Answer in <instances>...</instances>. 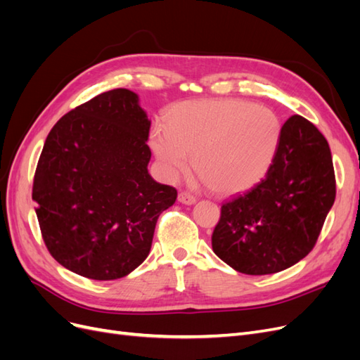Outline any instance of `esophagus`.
Returning <instances> with one entry per match:
<instances>
[{
    "instance_id": "34e87169",
    "label": "esophagus",
    "mask_w": 360,
    "mask_h": 360,
    "mask_svg": "<svg viewBox=\"0 0 360 360\" xmlns=\"http://www.w3.org/2000/svg\"><path fill=\"white\" fill-rule=\"evenodd\" d=\"M179 201H180L181 204L192 205V204H195V201H197V198H195L193 195H191L189 192H180V193H179Z\"/></svg>"
}]
</instances>
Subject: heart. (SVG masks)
<instances>
[{
	"label": "heart",
	"instance_id": "1",
	"mask_svg": "<svg viewBox=\"0 0 360 360\" xmlns=\"http://www.w3.org/2000/svg\"><path fill=\"white\" fill-rule=\"evenodd\" d=\"M282 126L267 106L238 99L188 101L172 105L165 127L151 130L150 144L168 179L193 168L212 191L236 193L266 176Z\"/></svg>",
	"mask_w": 360,
	"mask_h": 360
}]
</instances>
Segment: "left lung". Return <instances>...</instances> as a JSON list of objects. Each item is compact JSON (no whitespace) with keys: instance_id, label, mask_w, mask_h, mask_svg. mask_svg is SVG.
Here are the masks:
<instances>
[{"instance_id":"1","label":"left lung","mask_w":360,"mask_h":360,"mask_svg":"<svg viewBox=\"0 0 360 360\" xmlns=\"http://www.w3.org/2000/svg\"><path fill=\"white\" fill-rule=\"evenodd\" d=\"M335 195L328 141L307 118L292 115L266 177L222 204L213 252L245 275L285 270L315 246Z\"/></svg>"}]
</instances>
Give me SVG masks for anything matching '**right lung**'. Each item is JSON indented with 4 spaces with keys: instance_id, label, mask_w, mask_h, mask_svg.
Wrapping results in <instances>:
<instances>
[{
    "instance_id": "1",
    "label": "right lung",
    "mask_w": 360,
    "mask_h": 360,
    "mask_svg": "<svg viewBox=\"0 0 360 360\" xmlns=\"http://www.w3.org/2000/svg\"><path fill=\"white\" fill-rule=\"evenodd\" d=\"M148 132L126 89L93 97L51 129L32 200L49 254L73 274L112 281L148 257L159 214L177 200L148 174Z\"/></svg>"
}]
</instances>
